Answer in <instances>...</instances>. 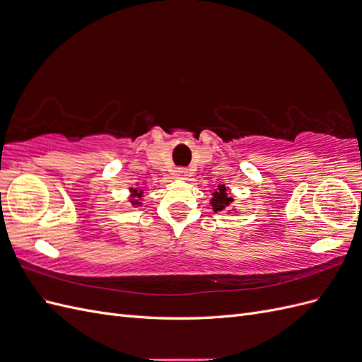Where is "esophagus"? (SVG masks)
<instances>
[{
	"instance_id": "esophagus-1",
	"label": "esophagus",
	"mask_w": 362,
	"mask_h": 362,
	"mask_svg": "<svg viewBox=\"0 0 362 362\" xmlns=\"http://www.w3.org/2000/svg\"><path fill=\"white\" fill-rule=\"evenodd\" d=\"M187 175H189V170L185 168H177V170H175V177L180 180H185L187 178Z\"/></svg>"
}]
</instances>
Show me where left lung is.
<instances>
[{"label":"left lung","instance_id":"left-lung-1","mask_svg":"<svg viewBox=\"0 0 362 362\" xmlns=\"http://www.w3.org/2000/svg\"><path fill=\"white\" fill-rule=\"evenodd\" d=\"M234 202V198L228 193V187H225L223 184L217 185V189L213 192V198L210 201L213 211L214 213H221L228 210L229 213L234 211V208H231V204Z\"/></svg>","mask_w":362,"mask_h":362}]
</instances>
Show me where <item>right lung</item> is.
<instances>
[{"mask_svg":"<svg viewBox=\"0 0 362 362\" xmlns=\"http://www.w3.org/2000/svg\"><path fill=\"white\" fill-rule=\"evenodd\" d=\"M144 198V190H140L139 187H129V202L133 206H140L141 202L140 199Z\"/></svg>","mask_w":362,"mask_h":362,"instance_id":"add662e5","label":"right lung"}]
</instances>
